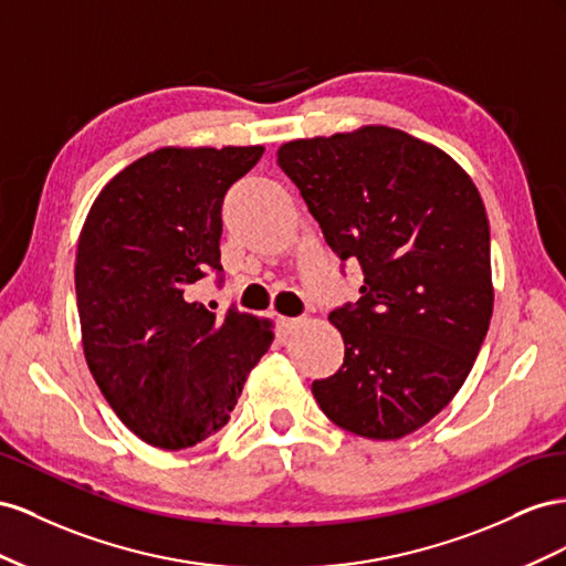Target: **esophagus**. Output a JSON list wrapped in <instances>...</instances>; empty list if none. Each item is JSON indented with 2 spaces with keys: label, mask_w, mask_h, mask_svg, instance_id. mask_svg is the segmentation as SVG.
Listing matches in <instances>:
<instances>
[{
  "label": "esophagus",
  "mask_w": 566,
  "mask_h": 566,
  "mask_svg": "<svg viewBox=\"0 0 566 566\" xmlns=\"http://www.w3.org/2000/svg\"><path fill=\"white\" fill-rule=\"evenodd\" d=\"M296 325H298L296 317H284V315L274 317V332H277L280 336H286Z\"/></svg>",
  "instance_id": "obj_1"
}]
</instances>
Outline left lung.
<instances>
[{"instance_id":"left-lung-1","label":"left lung","mask_w":566,"mask_h":566,"mask_svg":"<svg viewBox=\"0 0 566 566\" xmlns=\"http://www.w3.org/2000/svg\"><path fill=\"white\" fill-rule=\"evenodd\" d=\"M277 164L329 249L363 270L360 298L329 313L344 365L313 381L336 427L402 439L460 391L493 313L491 230L453 158L402 130L289 142Z\"/></svg>"}]
</instances>
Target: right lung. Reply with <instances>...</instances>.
Masks as SVG:
<instances>
[{
	"mask_svg": "<svg viewBox=\"0 0 566 566\" xmlns=\"http://www.w3.org/2000/svg\"><path fill=\"white\" fill-rule=\"evenodd\" d=\"M263 147L142 156L102 189L83 224L75 294L94 381L123 424L164 450L197 446L228 424L253 365L272 344L268 319L191 301L208 272L222 284L228 189Z\"/></svg>",
	"mask_w": 566,
	"mask_h": 566,
	"instance_id": "add662e5",
	"label": "right lung"
}]
</instances>
